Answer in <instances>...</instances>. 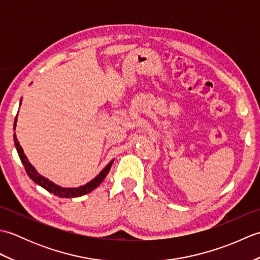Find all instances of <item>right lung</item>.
Segmentation results:
<instances>
[{
    "instance_id": "right-lung-1",
    "label": "right lung",
    "mask_w": 260,
    "mask_h": 260,
    "mask_svg": "<svg viewBox=\"0 0 260 260\" xmlns=\"http://www.w3.org/2000/svg\"><path fill=\"white\" fill-rule=\"evenodd\" d=\"M15 124H16V118L14 120V128H15ZM13 139H14V145L16 147V151H18L21 162L24 165V169L26 171L27 175L30 176V179H32L33 182H36L37 184L42 186L43 189H46L48 192L53 193L54 196H57L59 198H76V197H81L84 194H87V193H89L90 191L95 189V187H97L99 184H101L104 181V179L106 178V175L110 170V167H112V164L114 162V159L113 161H110L107 167L105 168L95 179H92L90 182H88L87 184L81 185L79 187H74V189H67V187H61L57 184H54L53 182L46 179L45 176L39 174L36 171V169L32 167V164L27 161V158L25 156L23 150H22L18 139H16L15 133L13 134Z\"/></svg>"
}]
</instances>
